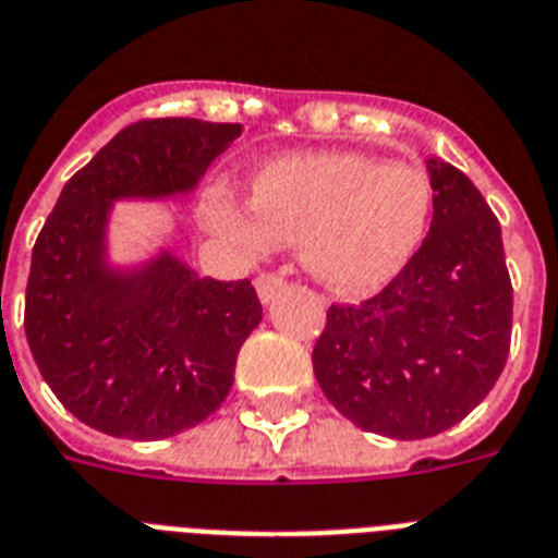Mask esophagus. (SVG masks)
I'll use <instances>...</instances> for the list:
<instances>
[{
	"instance_id": "34e87169",
	"label": "esophagus",
	"mask_w": 558,
	"mask_h": 558,
	"mask_svg": "<svg viewBox=\"0 0 558 558\" xmlns=\"http://www.w3.org/2000/svg\"><path fill=\"white\" fill-rule=\"evenodd\" d=\"M255 289H257V298L264 303H271L275 298H280V292L287 289V280L275 275V271H264V275H257L255 280Z\"/></svg>"
}]
</instances>
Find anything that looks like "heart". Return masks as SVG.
<instances>
[{"mask_svg": "<svg viewBox=\"0 0 558 558\" xmlns=\"http://www.w3.org/2000/svg\"><path fill=\"white\" fill-rule=\"evenodd\" d=\"M252 210L217 192L208 197L206 223L248 255L269 243H301L303 264L320 283L369 292L418 252L433 185L412 162L350 151L280 154L257 169Z\"/></svg>", "mask_w": 558, "mask_h": 558, "instance_id": "b5f03b06", "label": "heart"}]
</instances>
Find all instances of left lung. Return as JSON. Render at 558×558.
Wrapping results in <instances>:
<instances>
[{
  "label": "left lung",
  "mask_w": 558,
  "mask_h": 558,
  "mask_svg": "<svg viewBox=\"0 0 558 558\" xmlns=\"http://www.w3.org/2000/svg\"><path fill=\"white\" fill-rule=\"evenodd\" d=\"M433 223L410 264L357 306L332 303L312 366L366 433L415 441L456 427L499 381L513 287L501 226L456 166L429 157Z\"/></svg>",
  "instance_id": "obj_1"
}]
</instances>
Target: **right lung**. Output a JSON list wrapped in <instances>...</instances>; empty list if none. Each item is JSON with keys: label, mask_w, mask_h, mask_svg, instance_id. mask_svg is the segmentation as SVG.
I'll use <instances>...</instances> for the list:
<instances>
[{"label": "right lung", "mask_w": 558, "mask_h": 558, "mask_svg": "<svg viewBox=\"0 0 558 558\" xmlns=\"http://www.w3.org/2000/svg\"><path fill=\"white\" fill-rule=\"evenodd\" d=\"M240 122L189 117L122 129L59 194L31 257L25 335L71 415L114 438L157 441L223 404L264 318L248 280L201 278L169 248L131 269L108 260L117 201L192 194Z\"/></svg>", "instance_id": "obj_1"}]
</instances>
